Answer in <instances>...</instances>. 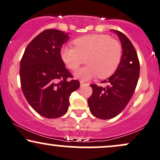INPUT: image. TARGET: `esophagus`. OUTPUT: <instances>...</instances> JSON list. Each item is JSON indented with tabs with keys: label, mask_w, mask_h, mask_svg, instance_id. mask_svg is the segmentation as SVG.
Instances as JSON below:
<instances>
[{
	"label": "esophagus",
	"mask_w": 160,
	"mask_h": 160,
	"mask_svg": "<svg viewBox=\"0 0 160 160\" xmlns=\"http://www.w3.org/2000/svg\"><path fill=\"white\" fill-rule=\"evenodd\" d=\"M86 85H88V84L85 83V82H82V81H80V86H86Z\"/></svg>",
	"instance_id": "esophagus-1"
}]
</instances>
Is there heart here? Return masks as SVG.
<instances>
[{
    "label": "heart",
    "mask_w": 160,
    "mask_h": 160,
    "mask_svg": "<svg viewBox=\"0 0 160 160\" xmlns=\"http://www.w3.org/2000/svg\"><path fill=\"white\" fill-rule=\"evenodd\" d=\"M75 48L62 47L60 57L69 69L77 70L86 62L88 65L75 73V77L83 80L99 75L105 79L111 77L120 65L122 47L117 40L107 34H89L73 41Z\"/></svg>",
    "instance_id": "1"
}]
</instances>
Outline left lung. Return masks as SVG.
<instances>
[{"instance_id": "left-lung-1", "label": "left lung", "mask_w": 160, "mask_h": 160, "mask_svg": "<svg viewBox=\"0 0 160 160\" xmlns=\"http://www.w3.org/2000/svg\"><path fill=\"white\" fill-rule=\"evenodd\" d=\"M117 34L122 49L120 65L112 76L102 82L106 87L92 84V94L88 98L91 113L102 120L113 118L123 111L134 94L139 78L138 58L129 39L119 31L111 30Z\"/></svg>"}]
</instances>
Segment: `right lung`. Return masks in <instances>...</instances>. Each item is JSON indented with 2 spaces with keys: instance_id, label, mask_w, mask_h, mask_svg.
<instances>
[{
  "instance_id": "1",
  "label": "right lung",
  "mask_w": 160,
  "mask_h": 160,
  "mask_svg": "<svg viewBox=\"0 0 160 160\" xmlns=\"http://www.w3.org/2000/svg\"><path fill=\"white\" fill-rule=\"evenodd\" d=\"M69 34L47 29L33 39L20 62L22 90L33 109L52 119L67 112L69 97L80 87L78 80H69L71 73L60 57L62 45Z\"/></svg>"
}]
</instances>
